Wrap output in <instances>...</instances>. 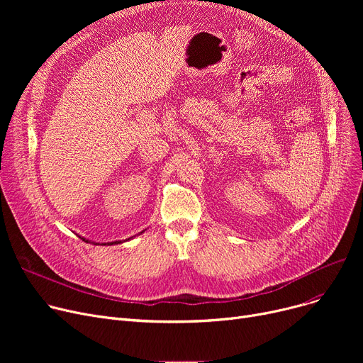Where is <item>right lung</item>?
I'll return each mask as SVG.
<instances>
[{"instance_id": "1", "label": "right lung", "mask_w": 363, "mask_h": 363, "mask_svg": "<svg viewBox=\"0 0 363 363\" xmlns=\"http://www.w3.org/2000/svg\"><path fill=\"white\" fill-rule=\"evenodd\" d=\"M144 233V231H143ZM143 233H140V234H143ZM79 238H82L85 242H92V244H100V242H94V241H89V240H86V238H84V237H79ZM132 238V237H130ZM130 238H128V240H125V241H129ZM125 241H111V242H101V245H113V244H121V242H125Z\"/></svg>"}]
</instances>
